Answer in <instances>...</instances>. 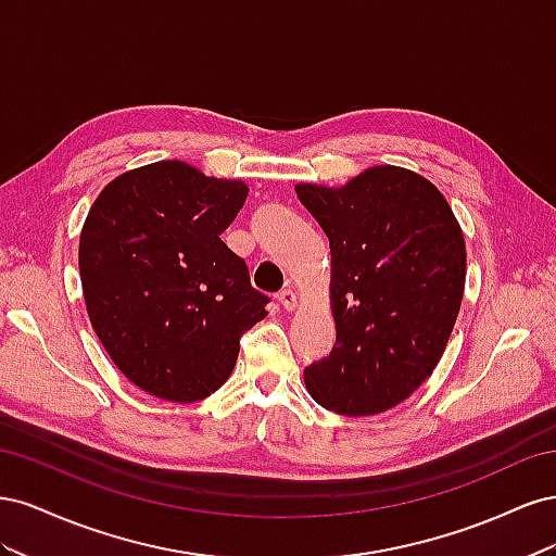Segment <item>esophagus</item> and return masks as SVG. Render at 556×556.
<instances>
[{
	"mask_svg": "<svg viewBox=\"0 0 556 556\" xmlns=\"http://www.w3.org/2000/svg\"><path fill=\"white\" fill-rule=\"evenodd\" d=\"M278 304H280L285 311H294V308L299 306V301H296V294H294L292 290H285V292L278 294Z\"/></svg>",
	"mask_w": 556,
	"mask_h": 556,
	"instance_id": "esophagus-1",
	"label": "esophagus"
}]
</instances>
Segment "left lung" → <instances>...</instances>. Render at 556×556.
I'll use <instances>...</instances> for the list:
<instances>
[{"instance_id": "left-lung-1", "label": "left lung", "mask_w": 556, "mask_h": 556, "mask_svg": "<svg viewBox=\"0 0 556 556\" xmlns=\"http://www.w3.org/2000/svg\"><path fill=\"white\" fill-rule=\"evenodd\" d=\"M296 197L331 250L336 345L306 366L308 392L339 415L390 410L431 376L457 323L462 227L433 182L392 164L341 188L299 182Z\"/></svg>"}]
</instances>
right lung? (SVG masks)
<instances>
[{
	"mask_svg": "<svg viewBox=\"0 0 556 556\" xmlns=\"http://www.w3.org/2000/svg\"><path fill=\"white\" fill-rule=\"evenodd\" d=\"M248 197L180 160L139 166L99 192L78 243L88 317L143 392L192 403L220 390L239 339L266 317L245 262L220 233Z\"/></svg>",
	"mask_w": 556,
	"mask_h": 556,
	"instance_id": "1",
	"label": "right lung"
}]
</instances>
